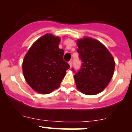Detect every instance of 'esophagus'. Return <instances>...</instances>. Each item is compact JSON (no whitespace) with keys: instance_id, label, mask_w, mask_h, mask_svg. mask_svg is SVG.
I'll return each mask as SVG.
<instances>
[{"instance_id":"34e87169","label":"esophagus","mask_w":132,"mask_h":132,"mask_svg":"<svg viewBox=\"0 0 132 132\" xmlns=\"http://www.w3.org/2000/svg\"><path fill=\"white\" fill-rule=\"evenodd\" d=\"M69 64L70 67H71L72 65H73V61H72V60H70L69 61Z\"/></svg>"}]
</instances>
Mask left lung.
Here are the masks:
<instances>
[{
	"label": "left lung",
	"mask_w": 132,
	"mask_h": 132,
	"mask_svg": "<svg viewBox=\"0 0 132 132\" xmlns=\"http://www.w3.org/2000/svg\"><path fill=\"white\" fill-rule=\"evenodd\" d=\"M81 67L75 74L77 88L83 94L94 95L102 91L109 83L115 68L114 58L100 42L89 38L78 40Z\"/></svg>",
	"instance_id": "1"
}]
</instances>
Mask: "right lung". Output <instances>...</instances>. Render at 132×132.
I'll return each mask as SVG.
<instances>
[{
  "mask_svg": "<svg viewBox=\"0 0 132 132\" xmlns=\"http://www.w3.org/2000/svg\"><path fill=\"white\" fill-rule=\"evenodd\" d=\"M60 39L45 34L31 45L22 63L26 82L35 91L49 94L59 87L70 67L59 48Z\"/></svg>",
  "mask_w": 132,
  "mask_h": 132,
  "instance_id": "right-lung-1",
  "label": "right lung"
}]
</instances>
